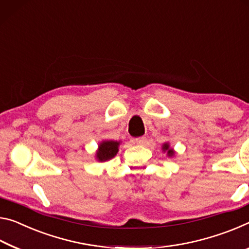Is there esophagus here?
Masks as SVG:
<instances>
[{
	"label": "esophagus",
	"instance_id": "obj_1",
	"mask_svg": "<svg viewBox=\"0 0 249 249\" xmlns=\"http://www.w3.org/2000/svg\"><path fill=\"white\" fill-rule=\"evenodd\" d=\"M133 141L136 142L137 144L143 145V144H145V142H146V138L145 137H139V138H136V139H133Z\"/></svg>",
	"mask_w": 249,
	"mask_h": 249
}]
</instances>
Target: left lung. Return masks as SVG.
Segmentation results:
<instances>
[{
  "mask_svg": "<svg viewBox=\"0 0 249 249\" xmlns=\"http://www.w3.org/2000/svg\"><path fill=\"white\" fill-rule=\"evenodd\" d=\"M163 150H164V151H165V150H166V151H168V156H169V157L173 156V154H174V151H173L172 149L169 148V144H168V143L163 144Z\"/></svg>",
  "mask_w": 249,
  "mask_h": 249,
  "instance_id": "1",
  "label": "left lung"
}]
</instances>
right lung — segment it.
Listing matches in <instances>:
<instances>
[{
    "mask_svg": "<svg viewBox=\"0 0 249 249\" xmlns=\"http://www.w3.org/2000/svg\"><path fill=\"white\" fill-rule=\"evenodd\" d=\"M118 145L119 142L117 141H104L99 145V150L97 152V159L99 161H107L113 158L118 152Z\"/></svg>",
    "mask_w": 249,
    "mask_h": 249,
    "instance_id": "add662e5",
    "label": "right lung"
}]
</instances>
